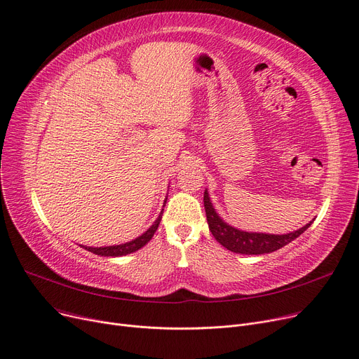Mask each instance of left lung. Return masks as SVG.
I'll list each match as a JSON object with an SVG mask.
<instances>
[{"instance_id":"8db88e82","label":"left lung","mask_w":359,"mask_h":359,"mask_svg":"<svg viewBox=\"0 0 359 359\" xmlns=\"http://www.w3.org/2000/svg\"><path fill=\"white\" fill-rule=\"evenodd\" d=\"M203 205H205V212H206V219H208L210 230L215 240L221 243L225 249H229L234 253H241V255H265L275 252L280 248L287 246L288 243L295 240L303 234L310 225L306 224L303 229H299L294 233L290 234H282V236H275V234H263V233H246V231H240L231 225L225 224L218 214L215 212L214 206L210 201L208 192H203Z\"/></svg>"}]
</instances>
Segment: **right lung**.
Instances as JSON below:
<instances>
[{"mask_svg": "<svg viewBox=\"0 0 359 359\" xmlns=\"http://www.w3.org/2000/svg\"><path fill=\"white\" fill-rule=\"evenodd\" d=\"M163 214V212H161ZM158 215V218L156 219V222L151 225V227L142 234V236H140L138 238H135V240H132V241H129V243H125V244H118V246H109V248H84L86 250H88V252H91V253H94V255H99V256H125V255H129V253H132V252H137V250H140L141 248H144L145 244L153 238V236H154V233L157 231V229H158V224H160V221H161V217L163 215Z\"/></svg>", "mask_w": 359, "mask_h": 359, "instance_id": "obj_1", "label": "right lung"}]
</instances>
